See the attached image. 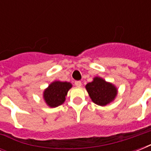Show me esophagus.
Masks as SVG:
<instances>
[{
    "label": "esophagus",
    "mask_w": 151,
    "mask_h": 151,
    "mask_svg": "<svg viewBox=\"0 0 151 151\" xmlns=\"http://www.w3.org/2000/svg\"><path fill=\"white\" fill-rule=\"evenodd\" d=\"M75 85L77 86V87H81V82L80 81H75Z\"/></svg>",
    "instance_id": "obj_1"
}]
</instances>
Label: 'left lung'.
<instances>
[{
  "mask_svg": "<svg viewBox=\"0 0 151 151\" xmlns=\"http://www.w3.org/2000/svg\"><path fill=\"white\" fill-rule=\"evenodd\" d=\"M85 88L92 102L101 106L113 102L117 95V87L100 77H95L92 82L85 85Z\"/></svg>",
  "mask_w": 151,
  "mask_h": 151,
  "instance_id": "left-lung-1",
  "label": "left lung"
}]
</instances>
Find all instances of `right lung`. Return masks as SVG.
<instances>
[{"label":"right lung","mask_w":151,"mask_h":151,"mask_svg":"<svg viewBox=\"0 0 151 151\" xmlns=\"http://www.w3.org/2000/svg\"><path fill=\"white\" fill-rule=\"evenodd\" d=\"M71 88V83L55 81L44 90V100L49 107H57L65 102L67 92Z\"/></svg>","instance_id":"1"}]
</instances>
